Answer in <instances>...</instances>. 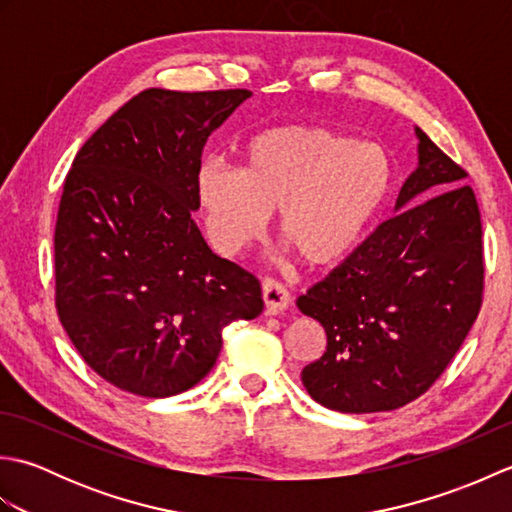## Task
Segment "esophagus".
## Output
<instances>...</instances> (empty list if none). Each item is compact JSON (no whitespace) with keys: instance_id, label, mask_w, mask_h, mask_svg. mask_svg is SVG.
I'll use <instances>...</instances> for the list:
<instances>
[{"instance_id":"34e87169","label":"esophagus","mask_w":512,"mask_h":512,"mask_svg":"<svg viewBox=\"0 0 512 512\" xmlns=\"http://www.w3.org/2000/svg\"><path fill=\"white\" fill-rule=\"evenodd\" d=\"M262 297L266 303V310L270 314H277V312H284L290 306V292L288 288L281 284L277 279H266L264 286H262Z\"/></svg>"}]
</instances>
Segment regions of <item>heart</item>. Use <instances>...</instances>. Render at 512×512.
<instances>
[{
	"label": "heart",
	"instance_id": "heart-1",
	"mask_svg": "<svg viewBox=\"0 0 512 512\" xmlns=\"http://www.w3.org/2000/svg\"><path fill=\"white\" fill-rule=\"evenodd\" d=\"M394 182L385 147L323 125H277L246 140L242 169L206 162L195 198L206 233L233 255L266 231L279 211V237L308 266L352 253L383 209Z\"/></svg>",
	"mask_w": 512,
	"mask_h": 512
}]
</instances>
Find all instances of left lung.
I'll list each match as a JSON object with an SVG mask.
<instances>
[{"mask_svg": "<svg viewBox=\"0 0 512 512\" xmlns=\"http://www.w3.org/2000/svg\"><path fill=\"white\" fill-rule=\"evenodd\" d=\"M416 136L418 167L398 193V213L297 299L328 334L323 356L303 367V387L341 413L391 411L422 396L482 306L475 193L420 127Z\"/></svg>", "mask_w": 512, "mask_h": 512, "instance_id": "obj_1", "label": "left lung"}]
</instances>
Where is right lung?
Listing matches in <instances>:
<instances>
[{"instance_id": "obj_1", "label": "right lung", "mask_w": 512, "mask_h": 512, "mask_svg": "<svg viewBox=\"0 0 512 512\" xmlns=\"http://www.w3.org/2000/svg\"><path fill=\"white\" fill-rule=\"evenodd\" d=\"M253 92L151 88L96 129L65 176L54 301L76 352L114 387L198 385L222 330L264 310L255 275L206 246L193 211L206 140Z\"/></svg>"}]
</instances>
